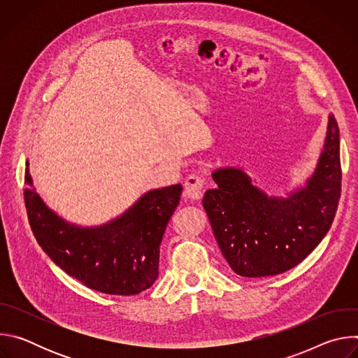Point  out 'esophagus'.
I'll list each match as a JSON object with an SVG mask.
<instances>
[{
  "instance_id": "obj_1",
  "label": "esophagus",
  "mask_w": 358,
  "mask_h": 358,
  "mask_svg": "<svg viewBox=\"0 0 358 358\" xmlns=\"http://www.w3.org/2000/svg\"><path fill=\"white\" fill-rule=\"evenodd\" d=\"M203 177L201 174H189L184 184V196L188 199H199L203 188Z\"/></svg>"
}]
</instances>
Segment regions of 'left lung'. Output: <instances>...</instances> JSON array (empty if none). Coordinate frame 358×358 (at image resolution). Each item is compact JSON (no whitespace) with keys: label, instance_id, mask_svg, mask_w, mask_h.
I'll use <instances>...</instances> for the list:
<instances>
[{"label":"left lung","instance_id":"left-lung-1","mask_svg":"<svg viewBox=\"0 0 358 358\" xmlns=\"http://www.w3.org/2000/svg\"><path fill=\"white\" fill-rule=\"evenodd\" d=\"M217 188L202 198L214 236L231 269L245 278L283 273L299 265L329 232L341 195L340 131L329 116L313 176L287 198L271 196L236 167L213 173Z\"/></svg>","mask_w":358,"mask_h":358}]
</instances>
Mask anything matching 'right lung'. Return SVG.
Wrapping results in <instances>:
<instances>
[{
	"label": "right lung",
	"instance_id": "1",
	"mask_svg": "<svg viewBox=\"0 0 358 358\" xmlns=\"http://www.w3.org/2000/svg\"><path fill=\"white\" fill-rule=\"evenodd\" d=\"M28 166L24 199L31 229L64 272L96 292L117 296L138 294L156 282L162 239L180 202L181 184L151 189L113 221L85 228L46 207Z\"/></svg>",
	"mask_w": 358,
	"mask_h": 358
}]
</instances>
